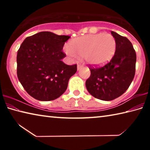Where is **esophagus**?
<instances>
[{
  "instance_id": "1",
  "label": "esophagus",
  "mask_w": 150,
  "mask_h": 150,
  "mask_svg": "<svg viewBox=\"0 0 150 150\" xmlns=\"http://www.w3.org/2000/svg\"><path fill=\"white\" fill-rule=\"evenodd\" d=\"M82 67H83V65H82L79 64H79H77V70H80Z\"/></svg>"
}]
</instances>
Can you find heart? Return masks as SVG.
<instances>
[{"mask_svg":"<svg viewBox=\"0 0 150 150\" xmlns=\"http://www.w3.org/2000/svg\"><path fill=\"white\" fill-rule=\"evenodd\" d=\"M116 40L109 34H87L71 40L65 48L71 57H84L90 65H99L110 61L115 54Z\"/></svg>","mask_w":150,"mask_h":150,"instance_id":"1","label":"heart"}]
</instances>
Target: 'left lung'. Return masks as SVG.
<instances>
[{
	"label": "left lung",
	"mask_w": 150,
	"mask_h": 150,
	"mask_svg": "<svg viewBox=\"0 0 150 150\" xmlns=\"http://www.w3.org/2000/svg\"><path fill=\"white\" fill-rule=\"evenodd\" d=\"M116 43L115 54L110 62L98 67H91L85 83L91 95L98 99L112 100L128 89L135 75L136 54L127 38L112 31Z\"/></svg>",
	"instance_id": "1"
}]
</instances>
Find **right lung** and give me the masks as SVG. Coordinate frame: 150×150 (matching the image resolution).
<instances>
[{"instance_id":"right-lung-1","label":"right lung","mask_w":150,"mask_h":150,"mask_svg":"<svg viewBox=\"0 0 150 150\" xmlns=\"http://www.w3.org/2000/svg\"><path fill=\"white\" fill-rule=\"evenodd\" d=\"M69 35L41 32L27 37L17 53V76L29 95L41 101L57 98L67 88L77 65H68L62 59Z\"/></svg>"}]
</instances>
